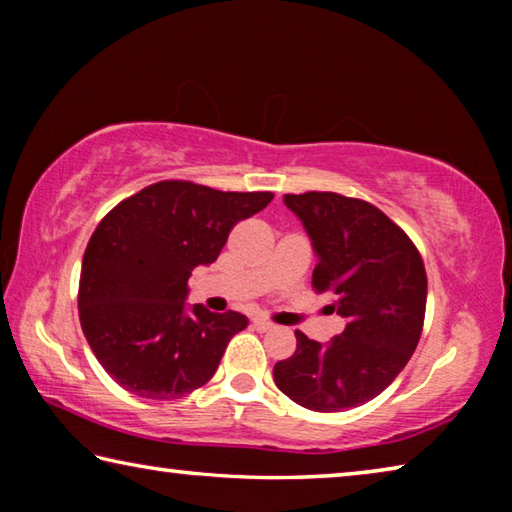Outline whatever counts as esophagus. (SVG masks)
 Here are the masks:
<instances>
[{"instance_id":"34e87169","label":"esophagus","mask_w":512,"mask_h":512,"mask_svg":"<svg viewBox=\"0 0 512 512\" xmlns=\"http://www.w3.org/2000/svg\"><path fill=\"white\" fill-rule=\"evenodd\" d=\"M253 327L257 329V332H271V329H275V325L271 323V320H266V318H255L253 320Z\"/></svg>"}]
</instances>
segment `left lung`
I'll list each match as a JSON object with an SVG mask.
<instances>
[{
	"label": "left lung",
	"instance_id": "8db88e82",
	"mask_svg": "<svg viewBox=\"0 0 512 512\" xmlns=\"http://www.w3.org/2000/svg\"><path fill=\"white\" fill-rule=\"evenodd\" d=\"M318 264L311 284L332 293L345 329L327 345L296 332L277 361L280 391L309 411L336 413L377 397L409 363L427 307V273L406 232L375 205L334 192L284 194Z\"/></svg>",
	"mask_w": 512,
	"mask_h": 512
}]
</instances>
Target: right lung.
<instances>
[{
  "mask_svg": "<svg viewBox=\"0 0 512 512\" xmlns=\"http://www.w3.org/2000/svg\"><path fill=\"white\" fill-rule=\"evenodd\" d=\"M273 201L271 192L162 180L103 216L83 255L79 318L103 370L149 400H178L212 379L237 311L187 307L196 266L216 262L230 230Z\"/></svg>",
  "mask_w": 512,
  "mask_h": 512,
  "instance_id": "right-lung-1",
  "label": "right lung"
}]
</instances>
